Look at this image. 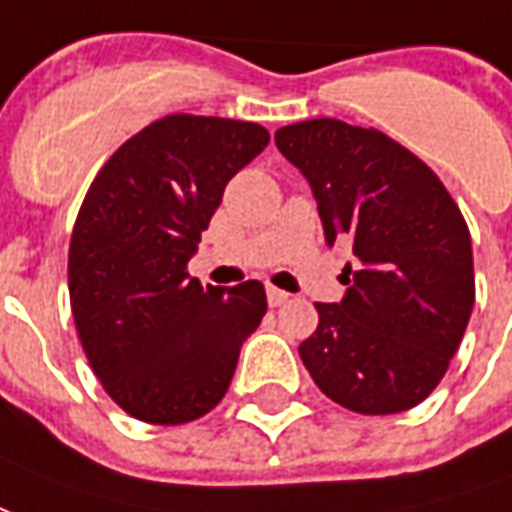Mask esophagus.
I'll list each match as a JSON object with an SVG mask.
<instances>
[{"mask_svg":"<svg viewBox=\"0 0 512 512\" xmlns=\"http://www.w3.org/2000/svg\"><path fill=\"white\" fill-rule=\"evenodd\" d=\"M289 297H292V294H286L283 289H275V286L267 289V302H270L272 308H278V305H283V302H289Z\"/></svg>","mask_w":512,"mask_h":512,"instance_id":"esophagus-1","label":"esophagus"}]
</instances>
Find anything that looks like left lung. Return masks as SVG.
<instances>
[{"mask_svg": "<svg viewBox=\"0 0 512 512\" xmlns=\"http://www.w3.org/2000/svg\"><path fill=\"white\" fill-rule=\"evenodd\" d=\"M311 182L327 245L349 240L341 302L300 343L316 387L360 414L412 409L442 382L475 305L472 237L442 179L376 128L308 119L275 133Z\"/></svg>", "mask_w": 512, "mask_h": 512, "instance_id": "1", "label": "left lung"}]
</instances>
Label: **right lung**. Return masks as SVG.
Returning <instances> with one entry per match:
<instances>
[{"label":"right lung","instance_id":"right-lung-1","mask_svg":"<svg viewBox=\"0 0 512 512\" xmlns=\"http://www.w3.org/2000/svg\"><path fill=\"white\" fill-rule=\"evenodd\" d=\"M267 144L256 122L169 114L89 185L67 253L70 308L103 390L136 420L182 425L215 409L267 313L259 281L188 275L223 188Z\"/></svg>","mask_w":512,"mask_h":512}]
</instances>
